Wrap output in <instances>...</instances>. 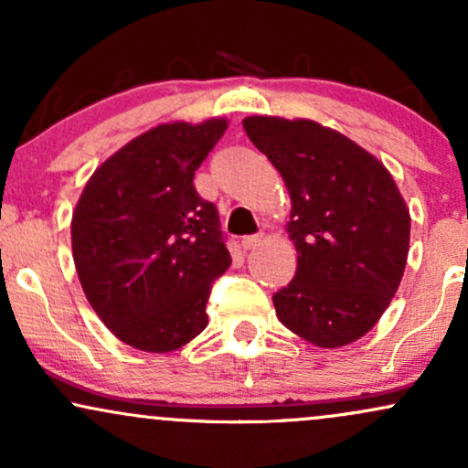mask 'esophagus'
<instances>
[{"label":"esophagus","instance_id":"34e87169","mask_svg":"<svg viewBox=\"0 0 468 468\" xmlns=\"http://www.w3.org/2000/svg\"><path fill=\"white\" fill-rule=\"evenodd\" d=\"M260 241H261V235H249V238L241 239V249L252 250L255 246H260Z\"/></svg>","mask_w":468,"mask_h":468}]
</instances>
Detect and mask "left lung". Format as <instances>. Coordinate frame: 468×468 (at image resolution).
Listing matches in <instances>:
<instances>
[{
	"label": "left lung",
	"instance_id": "left-lung-1",
	"mask_svg": "<svg viewBox=\"0 0 468 468\" xmlns=\"http://www.w3.org/2000/svg\"><path fill=\"white\" fill-rule=\"evenodd\" d=\"M246 133L290 193L297 275L272 294L290 332L316 347L350 346L378 324L410 252V208L376 155L308 118L249 116Z\"/></svg>",
	"mask_w": 468,
	"mask_h": 468
}]
</instances>
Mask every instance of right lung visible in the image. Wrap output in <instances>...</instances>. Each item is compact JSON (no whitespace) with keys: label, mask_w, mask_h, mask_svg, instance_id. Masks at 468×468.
Returning a JSON list of instances; mask_svg holds the SVG:
<instances>
[{"label":"right lung","mask_w":468,"mask_h":468,"mask_svg":"<svg viewBox=\"0 0 468 468\" xmlns=\"http://www.w3.org/2000/svg\"><path fill=\"white\" fill-rule=\"evenodd\" d=\"M227 118L163 122L112 154L72 213L85 297L116 338L143 352L186 346L207 327L213 279L230 266L218 208L193 176Z\"/></svg>","instance_id":"right-lung-1"}]
</instances>
